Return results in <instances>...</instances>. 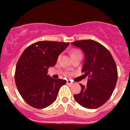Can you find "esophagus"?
Returning a JSON list of instances; mask_svg holds the SVG:
<instances>
[{
    "label": "esophagus",
    "instance_id": "esophagus-1",
    "mask_svg": "<svg viewBox=\"0 0 130 130\" xmlns=\"http://www.w3.org/2000/svg\"><path fill=\"white\" fill-rule=\"evenodd\" d=\"M67 84H69V85H71V84H73V82L70 79H68V80H67Z\"/></svg>",
    "mask_w": 130,
    "mask_h": 130
}]
</instances>
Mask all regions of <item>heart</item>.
Segmentation results:
<instances>
[{
	"mask_svg": "<svg viewBox=\"0 0 130 130\" xmlns=\"http://www.w3.org/2000/svg\"><path fill=\"white\" fill-rule=\"evenodd\" d=\"M79 53V51H77V50H74V51L72 52V55H73V54H76V53Z\"/></svg>",
	"mask_w": 130,
	"mask_h": 130,
	"instance_id": "b5f03b06",
	"label": "heart"
}]
</instances>
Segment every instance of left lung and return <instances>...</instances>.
<instances>
[{
	"mask_svg": "<svg viewBox=\"0 0 130 130\" xmlns=\"http://www.w3.org/2000/svg\"><path fill=\"white\" fill-rule=\"evenodd\" d=\"M84 53L82 72L88 76L87 85L74 94L75 101L87 109L99 108L111 97L117 81V66L112 55L104 46L92 40L71 42Z\"/></svg>",
	"mask_w": 130,
	"mask_h": 130,
	"instance_id": "left-lung-1",
	"label": "left lung"
}]
</instances>
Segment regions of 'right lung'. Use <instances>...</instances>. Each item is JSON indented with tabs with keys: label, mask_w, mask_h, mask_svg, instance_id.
<instances>
[{
	"label": "right lung",
	"mask_w": 130,
	"mask_h": 130,
	"mask_svg": "<svg viewBox=\"0 0 130 130\" xmlns=\"http://www.w3.org/2000/svg\"><path fill=\"white\" fill-rule=\"evenodd\" d=\"M69 42L40 41L25 49L16 65V86L23 100L36 109H44L56 100L60 88L66 80L47 75L55 66L59 55Z\"/></svg>",
	"instance_id": "right-lung-1"
}]
</instances>
